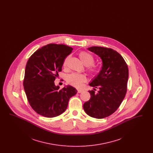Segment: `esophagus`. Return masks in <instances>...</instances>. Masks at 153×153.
I'll list each match as a JSON object with an SVG mask.
<instances>
[{"mask_svg": "<svg viewBox=\"0 0 153 153\" xmlns=\"http://www.w3.org/2000/svg\"><path fill=\"white\" fill-rule=\"evenodd\" d=\"M83 89H77V92L78 93H81L82 92H83Z\"/></svg>", "mask_w": 153, "mask_h": 153, "instance_id": "1", "label": "esophagus"}]
</instances>
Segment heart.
I'll return each instance as SVG.
<instances>
[{
  "label": "heart",
  "mask_w": 153,
  "mask_h": 153,
  "mask_svg": "<svg viewBox=\"0 0 153 153\" xmlns=\"http://www.w3.org/2000/svg\"><path fill=\"white\" fill-rule=\"evenodd\" d=\"M80 59L85 65L88 66V69L91 73H96L98 72L99 70V67L97 65L94 64V57L87 51H82L79 54ZM69 59V56H67L63 62L64 66H66L68 60ZM87 80V77L84 74L79 73H72L68 74L66 76V81L68 84L75 86L80 87L82 84Z\"/></svg>",
  "instance_id": "1"
}]
</instances>
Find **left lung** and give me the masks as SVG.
<instances>
[{"label":"left lung","instance_id":"1","mask_svg":"<svg viewBox=\"0 0 153 153\" xmlns=\"http://www.w3.org/2000/svg\"><path fill=\"white\" fill-rule=\"evenodd\" d=\"M89 51L99 56L102 62V70L89 85L94 88L89 91L91 98L83 108L87 114L97 119L109 117L119 107L127 92L128 69L123 57L107 48L92 46ZM96 88L99 89L95 93Z\"/></svg>","mask_w":153,"mask_h":153}]
</instances>
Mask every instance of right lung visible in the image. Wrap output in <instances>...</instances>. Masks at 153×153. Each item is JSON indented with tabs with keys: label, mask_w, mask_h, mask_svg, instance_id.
Returning a JSON list of instances; mask_svg holds the SVG:
<instances>
[{
	"label": "right lung",
	"mask_w": 153,
	"mask_h": 153,
	"mask_svg": "<svg viewBox=\"0 0 153 153\" xmlns=\"http://www.w3.org/2000/svg\"><path fill=\"white\" fill-rule=\"evenodd\" d=\"M72 50L62 44H48L35 51L27 61L24 89L32 108L43 117H53L62 114L69 99L77 94L76 89L71 85L59 89L54 84L65 58Z\"/></svg>",
	"instance_id": "1"
}]
</instances>
